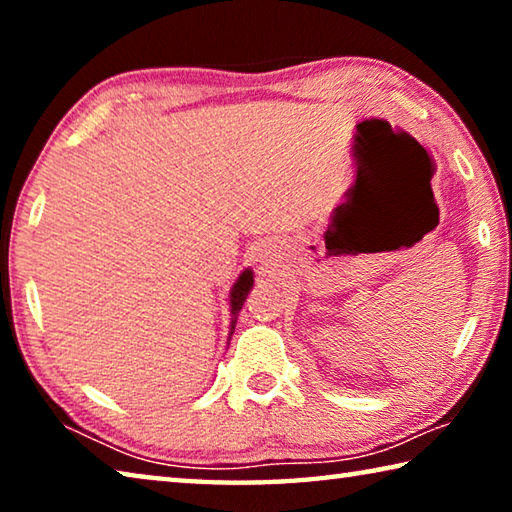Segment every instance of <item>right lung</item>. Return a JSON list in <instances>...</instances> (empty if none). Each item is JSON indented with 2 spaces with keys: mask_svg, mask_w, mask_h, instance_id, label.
<instances>
[{
  "mask_svg": "<svg viewBox=\"0 0 512 512\" xmlns=\"http://www.w3.org/2000/svg\"><path fill=\"white\" fill-rule=\"evenodd\" d=\"M250 287H253V271H244V273H241L239 280H237L235 287H232V293H230L232 314H239V309L244 307V300L248 296ZM235 323H237V320H232V329H235Z\"/></svg>",
  "mask_w": 512,
  "mask_h": 512,
  "instance_id": "1",
  "label": "right lung"
}]
</instances>
